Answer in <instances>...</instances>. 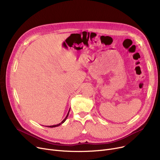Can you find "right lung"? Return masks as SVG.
I'll return each mask as SVG.
<instances>
[{
  "label": "right lung",
  "mask_w": 160,
  "mask_h": 160,
  "mask_svg": "<svg viewBox=\"0 0 160 160\" xmlns=\"http://www.w3.org/2000/svg\"><path fill=\"white\" fill-rule=\"evenodd\" d=\"M69 111H70V109H69V112H68V113H67V115H66V117H65V118L60 122V123H59V124H55V125H52V126H47V127H50V128H54V127H58V126H60L61 124H62L65 121H66V119H67V117H68V115H69Z\"/></svg>",
  "instance_id": "right-lung-1"
}]
</instances>
